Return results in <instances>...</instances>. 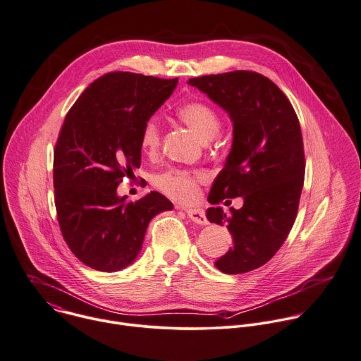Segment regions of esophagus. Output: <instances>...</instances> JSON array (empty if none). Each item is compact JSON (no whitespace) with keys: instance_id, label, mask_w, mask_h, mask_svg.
<instances>
[{"instance_id":"1","label":"esophagus","mask_w":361,"mask_h":361,"mask_svg":"<svg viewBox=\"0 0 361 361\" xmlns=\"http://www.w3.org/2000/svg\"><path fill=\"white\" fill-rule=\"evenodd\" d=\"M185 212H187L188 218H190L192 222L200 224V225H207V224H208V219H207V216H205L204 209H201V208H187Z\"/></svg>"}]
</instances>
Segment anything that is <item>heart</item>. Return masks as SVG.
Instances as JSON below:
<instances>
[{
	"label": "heart",
	"mask_w": 361,
	"mask_h": 361,
	"mask_svg": "<svg viewBox=\"0 0 361 361\" xmlns=\"http://www.w3.org/2000/svg\"><path fill=\"white\" fill-rule=\"evenodd\" d=\"M176 113L181 122L204 142L214 139L221 129L218 113L201 100H187L177 107ZM160 142L161 132L159 122L156 118H149L142 128L140 146L145 153L153 154L157 152ZM204 178L205 174L201 171L169 170L159 174L154 184L164 194L180 202H192L200 197V183Z\"/></svg>",
	"instance_id": "obj_1"
}]
</instances>
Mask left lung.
<instances>
[{
    "mask_svg": "<svg viewBox=\"0 0 361 361\" xmlns=\"http://www.w3.org/2000/svg\"><path fill=\"white\" fill-rule=\"evenodd\" d=\"M188 85L222 107L232 122L231 152L208 202L243 197L244 205L231 207L228 214L211 207L207 218L232 233V247L215 267L228 275L245 274L279 251L296 219L305 180L299 118L285 93L257 72L207 75Z\"/></svg>",
    "mask_w": 361,
    "mask_h": 361,
    "instance_id": "obj_1",
    "label": "left lung"
}]
</instances>
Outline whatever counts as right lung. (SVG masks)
<instances>
[{"instance_id": "right-lung-1", "label": "right lung", "mask_w": 361, "mask_h": 361, "mask_svg": "<svg viewBox=\"0 0 361 361\" xmlns=\"http://www.w3.org/2000/svg\"><path fill=\"white\" fill-rule=\"evenodd\" d=\"M177 83V78L106 73L65 117L54 152L55 207L65 243L92 269L128 268L153 216L173 209L157 191L132 202L117 195V185L140 167L142 128Z\"/></svg>"}]
</instances>
